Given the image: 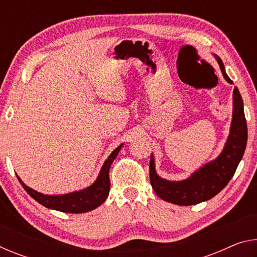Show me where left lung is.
<instances>
[{
	"label": "left lung",
	"mask_w": 257,
	"mask_h": 257,
	"mask_svg": "<svg viewBox=\"0 0 257 257\" xmlns=\"http://www.w3.org/2000/svg\"><path fill=\"white\" fill-rule=\"evenodd\" d=\"M224 79L232 80L224 70L223 62L215 55ZM247 144V123L243 113V104L237 87L233 89V112L230 135L225 146L217 159L194 172L188 179L169 181L160 178L155 172L153 155L150 161V180L154 191L163 201L177 205H195L219 194L233 177Z\"/></svg>",
	"instance_id": "obj_1"
}]
</instances>
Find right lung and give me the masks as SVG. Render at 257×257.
<instances>
[{
  "label": "right lung",
  "mask_w": 257,
  "mask_h": 257,
  "mask_svg": "<svg viewBox=\"0 0 257 257\" xmlns=\"http://www.w3.org/2000/svg\"><path fill=\"white\" fill-rule=\"evenodd\" d=\"M121 147H122V145L116 147L112 152L111 155L108 156L105 162H104L96 181L92 186L88 187V188L82 189L80 191H75V193L66 195H44L26 186L20 180L19 177L18 179L20 184L23 185L24 189L27 191L30 196L47 208L66 213H85L92 211L103 204L107 197L108 191H110L108 171H110V167L113 160L116 158Z\"/></svg>",
  "instance_id": "right-lung-1"
}]
</instances>
